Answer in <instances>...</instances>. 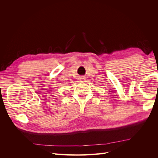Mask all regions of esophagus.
<instances>
[{"label": "esophagus", "instance_id": "esophagus-1", "mask_svg": "<svg viewBox=\"0 0 158 158\" xmlns=\"http://www.w3.org/2000/svg\"><path fill=\"white\" fill-rule=\"evenodd\" d=\"M84 78H81V80H84Z\"/></svg>", "mask_w": 158, "mask_h": 158}]
</instances>
